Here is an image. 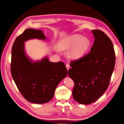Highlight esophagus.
<instances>
[{
    "mask_svg": "<svg viewBox=\"0 0 124 124\" xmlns=\"http://www.w3.org/2000/svg\"><path fill=\"white\" fill-rule=\"evenodd\" d=\"M66 67L67 70H69V69L70 68V65H69V64H66Z\"/></svg>",
    "mask_w": 124,
    "mask_h": 124,
    "instance_id": "1",
    "label": "esophagus"
}]
</instances>
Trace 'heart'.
I'll return each instance as SVG.
<instances>
[{
    "instance_id": "obj_1",
    "label": "heart",
    "mask_w": 124,
    "mask_h": 124,
    "mask_svg": "<svg viewBox=\"0 0 124 124\" xmlns=\"http://www.w3.org/2000/svg\"><path fill=\"white\" fill-rule=\"evenodd\" d=\"M91 46L90 40L78 34H72L64 38L59 43V47L62 50H68L69 57L72 60L82 58L88 52Z\"/></svg>"
}]
</instances>
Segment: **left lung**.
<instances>
[{
	"label": "left lung",
	"mask_w": 124,
	"mask_h": 124,
	"mask_svg": "<svg viewBox=\"0 0 124 124\" xmlns=\"http://www.w3.org/2000/svg\"><path fill=\"white\" fill-rule=\"evenodd\" d=\"M94 41L90 52L71 62L68 75L74 81L72 97L89 104L102 96L109 86L114 69L115 55L112 42L101 30H92Z\"/></svg>",
	"instance_id": "8db88e82"
}]
</instances>
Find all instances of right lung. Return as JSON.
<instances>
[{"label": "right lung", "instance_id": "1", "mask_svg": "<svg viewBox=\"0 0 124 124\" xmlns=\"http://www.w3.org/2000/svg\"><path fill=\"white\" fill-rule=\"evenodd\" d=\"M46 40L42 30L28 28L16 38L12 47L11 72L20 93L28 102L43 104L54 96L56 87L68 74L62 62H50L48 56L34 61L27 55L25 42Z\"/></svg>", "mask_w": 124, "mask_h": 124}]
</instances>
